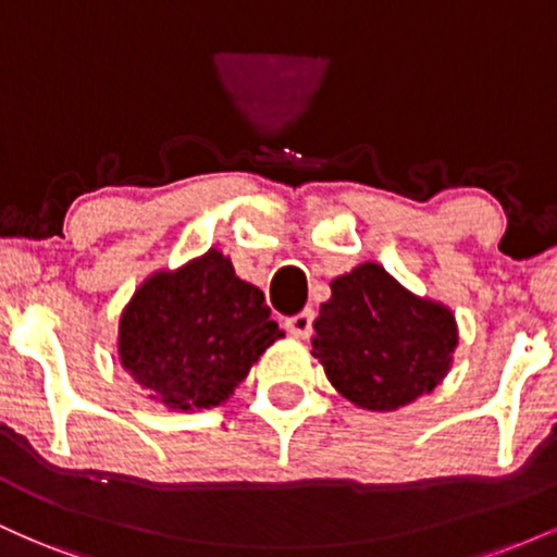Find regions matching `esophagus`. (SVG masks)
I'll use <instances>...</instances> for the list:
<instances>
[{"label": "esophagus", "mask_w": 557, "mask_h": 557, "mask_svg": "<svg viewBox=\"0 0 557 557\" xmlns=\"http://www.w3.org/2000/svg\"><path fill=\"white\" fill-rule=\"evenodd\" d=\"M311 324H314V311L304 309V311H298V314H293L290 319H287L285 327H287V332H290V335H296V337H309Z\"/></svg>", "instance_id": "obj_1"}]
</instances>
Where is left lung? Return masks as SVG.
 <instances>
[{"mask_svg": "<svg viewBox=\"0 0 557 557\" xmlns=\"http://www.w3.org/2000/svg\"><path fill=\"white\" fill-rule=\"evenodd\" d=\"M330 287L311 354L343 398L369 411H395L445 380L458 345L447 306L413 296L374 261Z\"/></svg>", "mask_w": 557, "mask_h": 557, "instance_id": "8db88e82", "label": "left lung"}]
</instances>
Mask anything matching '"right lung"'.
<instances>
[{
    "mask_svg": "<svg viewBox=\"0 0 557 557\" xmlns=\"http://www.w3.org/2000/svg\"><path fill=\"white\" fill-rule=\"evenodd\" d=\"M285 332L257 285L209 248L181 270L146 277L120 314V363L172 411L214 408Z\"/></svg>",
    "mask_w": 557,
    "mask_h": 557,
    "instance_id": "add662e5",
    "label": "right lung"
}]
</instances>
